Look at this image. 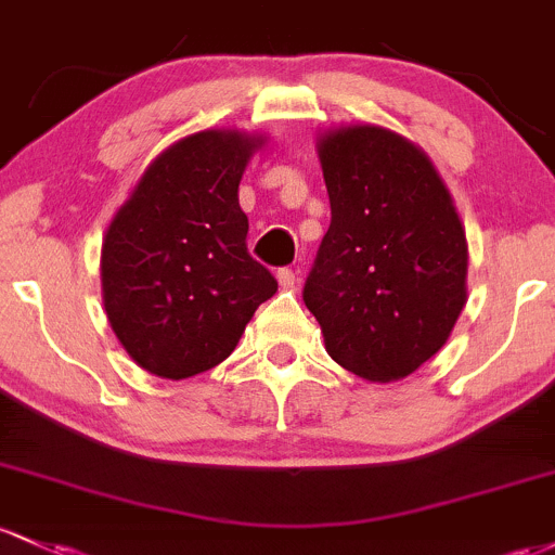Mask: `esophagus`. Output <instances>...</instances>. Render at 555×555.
I'll return each instance as SVG.
<instances>
[{
  "label": "esophagus",
  "instance_id": "obj_1",
  "mask_svg": "<svg viewBox=\"0 0 555 555\" xmlns=\"http://www.w3.org/2000/svg\"><path fill=\"white\" fill-rule=\"evenodd\" d=\"M276 279H279V284H282L284 289H295L297 282H300V276H297V271H292V268H279Z\"/></svg>",
  "mask_w": 555,
  "mask_h": 555
}]
</instances>
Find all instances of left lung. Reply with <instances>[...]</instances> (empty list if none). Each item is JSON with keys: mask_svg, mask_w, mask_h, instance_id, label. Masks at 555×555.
Returning a JSON list of instances; mask_svg holds the SVG:
<instances>
[{"mask_svg": "<svg viewBox=\"0 0 555 555\" xmlns=\"http://www.w3.org/2000/svg\"><path fill=\"white\" fill-rule=\"evenodd\" d=\"M319 160L332 223L302 300L339 366L403 379L466 306V231L429 157L400 133L339 126L319 139Z\"/></svg>", "mask_w": 555, "mask_h": 555, "instance_id": "left-lung-1", "label": "left lung"}]
</instances>
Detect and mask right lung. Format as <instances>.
<instances>
[{"instance_id":"right-lung-1","label":"right lung","mask_w":555,"mask_h":555,"mask_svg":"<svg viewBox=\"0 0 555 555\" xmlns=\"http://www.w3.org/2000/svg\"><path fill=\"white\" fill-rule=\"evenodd\" d=\"M263 137L208 129L150 163L102 242V300L126 352L189 379L234 352L276 279L247 253L240 181Z\"/></svg>"}]
</instances>
